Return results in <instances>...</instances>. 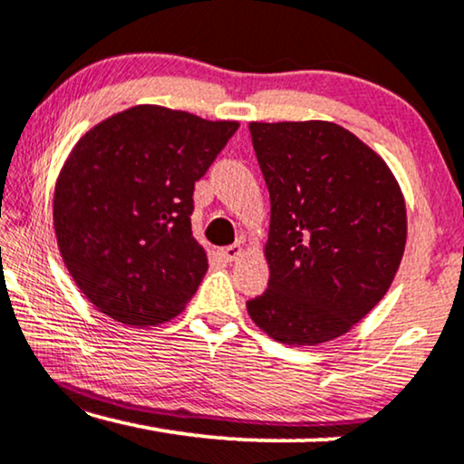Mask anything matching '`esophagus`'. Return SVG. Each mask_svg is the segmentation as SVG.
Wrapping results in <instances>:
<instances>
[{"instance_id":"1","label":"esophagus","mask_w":464,"mask_h":464,"mask_svg":"<svg viewBox=\"0 0 464 464\" xmlns=\"http://www.w3.org/2000/svg\"><path fill=\"white\" fill-rule=\"evenodd\" d=\"M219 253H221V257L227 259V262H234V259H237L240 253H243V246H240V245H230V246H224V249H221Z\"/></svg>"}]
</instances>
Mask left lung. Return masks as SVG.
<instances>
[{
    "label": "left lung",
    "mask_w": 464,
    "mask_h": 464,
    "mask_svg": "<svg viewBox=\"0 0 464 464\" xmlns=\"http://www.w3.org/2000/svg\"><path fill=\"white\" fill-rule=\"evenodd\" d=\"M249 130L270 192V281L246 310L283 344L338 338L382 300L401 264V189L376 151L334 122Z\"/></svg>",
    "instance_id": "obj_1"
}]
</instances>
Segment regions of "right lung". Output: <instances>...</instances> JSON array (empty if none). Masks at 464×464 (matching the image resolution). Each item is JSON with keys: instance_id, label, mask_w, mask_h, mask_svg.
I'll use <instances>...</instances> for the list:
<instances>
[{"instance_id": "right-lung-1", "label": "right lung", "mask_w": 464, "mask_h": 464, "mask_svg": "<svg viewBox=\"0 0 464 464\" xmlns=\"http://www.w3.org/2000/svg\"><path fill=\"white\" fill-rule=\"evenodd\" d=\"M238 122L160 105L103 120L75 143L54 188V232L82 294L124 325L179 314L208 268L192 237L194 183Z\"/></svg>"}]
</instances>
